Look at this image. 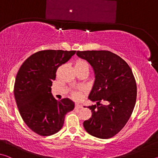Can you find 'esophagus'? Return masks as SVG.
I'll return each instance as SVG.
<instances>
[{
  "label": "esophagus",
  "instance_id": "1",
  "mask_svg": "<svg viewBox=\"0 0 158 158\" xmlns=\"http://www.w3.org/2000/svg\"><path fill=\"white\" fill-rule=\"evenodd\" d=\"M75 108L76 109H81L82 108V105H80L79 103H77L75 105Z\"/></svg>",
  "mask_w": 158,
  "mask_h": 158
}]
</instances>
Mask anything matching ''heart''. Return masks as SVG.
<instances>
[{"label":"heart","instance_id":"heart-1","mask_svg":"<svg viewBox=\"0 0 158 158\" xmlns=\"http://www.w3.org/2000/svg\"><path fill=\"white\" fill-rule=\"evenodd\" d=\"M74 67H87V68H89V65H88L86 62H85L84 60H77V62L75 63V66ZM73 95V97L76 99H78L80 98L79 92H74Z\"/></svg>","mask_w":158,"mask_h":158}]
</instances>
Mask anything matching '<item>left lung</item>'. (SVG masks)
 Wrapping results in <instances>:
<instances>
[{"label":"left lung","instance_id":"left-lung-1","mask_svg":"<svg viewBox=\"0 0 158 158\" xmlns=\"http://www.w3.org/2000/svg\"><path fill=\"white\" fill-rule=\"evenodd\" d=\"M77 55L89 62L95 74L89 99L97 105L88 106L92 116L84 122V129L93 137L111 138L127 123L135 106L137 84L132 69L109 51H78Z\"/></svg>","mask_w":158,"mask_h":158}]
</instances>
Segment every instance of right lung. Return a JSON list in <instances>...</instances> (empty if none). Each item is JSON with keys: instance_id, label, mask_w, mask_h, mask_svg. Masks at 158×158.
<instances>
[{"instance_id": "obj_1", "label": "right lung", "mask_w": 158, "mask_h": 158, "mask_svg": "<svg viewBox=\"0 0 158 158\" xmlns=\"http://www.w3.org/2000/svg\"><path fill=\"white\" fill-rule=\"evenodd\" d=\"M75 53L40 51L28 57L19 69L14 87L16 103L23 121L37 135L50 136L58 132L66 114L74 108V102L69 98L56 100L51 86L58 67Z\"/></svg>"}]
</instances>
